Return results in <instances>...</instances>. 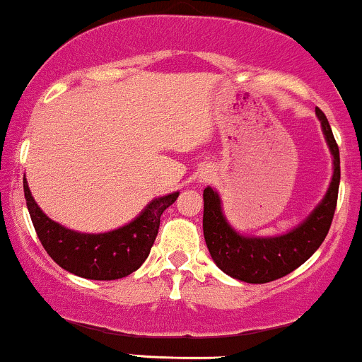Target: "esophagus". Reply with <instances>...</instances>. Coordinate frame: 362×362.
I'll use <instances>...</instances> for the list:
<instances>
[{
    "mask_svg": "<svg viewBox=\"0 0 362 362\" xmlns=\"http://www.w3.org/2000/svg\"><path fill=\"white\" fill-rule=\"evenodd\" d=\"M209 177H210V173H209V170H206V173H202L200 180H202V181H206V180H209Z\"/></svg>",
    "mask_w": 362,
    "mask_h": 362,
    "instance_id": "1",
    "label": "esophagus"
}]
</instances>
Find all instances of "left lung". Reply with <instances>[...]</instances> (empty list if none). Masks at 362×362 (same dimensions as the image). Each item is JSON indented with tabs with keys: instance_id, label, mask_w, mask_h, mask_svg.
<instances>
[{
	"instance_id": "left-lung-1",
	"label": "left lung",
	"mask_w": 362,
	"mask_h": 362,
	"mask_svg": "<svg viewBox=\"0 0 362 362\" xmlns=\"http://www.w3.org/2000/svg\"><path fill=\"white\" fill-rule=\"evenodd\" d=\"M334 162L330 186L306 218L286 234L247 235L229 224L214 188L203 189V235L210 257L224 274L247 284H267L301 267L322 246L332 226L340 185V156L327 116L316 107Z\"/></svg>"
}]
</instances>
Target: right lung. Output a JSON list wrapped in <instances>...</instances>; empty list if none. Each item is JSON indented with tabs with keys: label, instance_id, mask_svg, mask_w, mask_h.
<instances>
[{
	"label": "right lung",
	"instance_id": "1",
	"mask_svg": "<svg viewBox=\"0 0 362 362\" xmlns=\"http://www.w3.org/2000/svg\"><path fill=\"white\" fill-rule=\"evenodd\" d=\"M23 193L32 224L47 255L78 277L116 280L141 267L152 250L160 226V215L176 202L180 192L153 198L132 222L107 233H78L58 224L40 210L23 176Z\"/></svg>",
	"mask_w": 362,
	"mask_h": 362
}]
</instances>
